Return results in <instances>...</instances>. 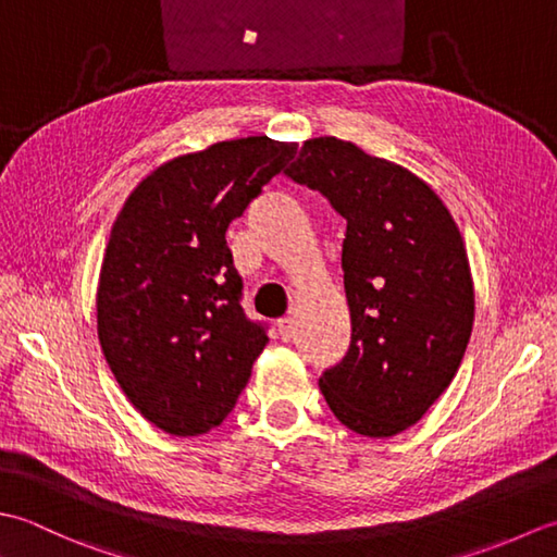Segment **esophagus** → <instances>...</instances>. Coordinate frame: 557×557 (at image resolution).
<instances>
[{
  "mask_svg": "<svg viewBox=\"0 0 557 557\" xmlns=\"http://www.w3.org/2000/svg\"><path fill=\"white\" fill-rule=\"evenodd\" d=\"M276 329H278L281 342H290V338H295V332H298V326H295L293 317H283V320L276 322Z\"/></svg>",
  "mask_w": 557,
  "mask_h": 557,
  "instance_id": "1",
  "label": "esophagus"
}]
</instances>
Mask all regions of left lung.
<instances>
[{
    "instance_id": "8db88e82",
    "label": "left lung",
    "mask_w": 557,
    "mask_h": 557,
    "mask_svg": "<svg viewBox=\"0 0 557 557\" xmlns=\"http://www.w3.org/2000/svg\"><path fill=\"white\" fill-rule=\"evenodd\" d=\"M286 175L346 219L350 346L320 377L332 413L366 437L421 421L457 374L473 329V278L451 213L411 170L336 136L302 144Z\"/></svg>"
}]
</instances>
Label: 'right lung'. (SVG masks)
I'll return each instance as SVG.
<instances>
[{"instance_id": "1", "label": "right lung", "mask_w": 557, "mask_h": 557, "mask_svg": "<svg viewBox=\"0 0 557 557\" xmlns=\"http://www.w3.org/2000/svg\"><path fill=\"white\" fill-rule=\"evenodd\" d=\"M298 144L219 141L144 177L112 223L98 281V338L132 406L168 435L221 425L269 336L240 308L225 243Z\"/></svg>"}]
</instances>
